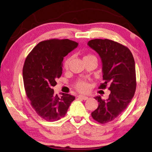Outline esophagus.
<instances>
[{
	"label": "esophagus",
	"mask_w": 152,
	"mask_h": 152,
	"mask_svg": "<svg viewBox=\"0 0 152 152\" xmlns=\"http://www.w3.org/2000/svg\"><path fill=\"white\" fill-rule=\"evenodd\" d=\"M78 97L79 99H81L83 100H87L88 99V97H86L85 96H82V95H79L78 96Z\"/></svg>",
	"instance_id": "1"
}]
</instances>
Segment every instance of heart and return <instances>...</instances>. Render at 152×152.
<instances>
[{
    "label": "heart",
    "mask_w": 152,
    "mask_h": 152,
    "mask_svg": "<svg viewBox=\"0 0 152 152\" xmlns=\"http://www.w3.org/2000/svg\"><path fill=\"white\" fill-rule=\"evenodd\" d=\"M94 56H94L93 55H91V54H88V55L84 56L83 59L91 58V57H94ZM72 56H69L65 60V61L64 62V64H63L64 68L65 69H67L69 68V67L71 64V62H72ZM75 88L77 90L79 91V92H85L88 90V84L85 81H84V80H79V81H77L75 83Z\"/></svg>",
    "instance_id": "b5f03b06"
}]
</instances>
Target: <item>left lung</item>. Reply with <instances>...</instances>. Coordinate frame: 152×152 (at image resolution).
<instances>
[{"mask_svg": "<svg viewBox=\"0 0 152 152\" xmlns=\"http://www.w3.org/2000/svg\"><path fill=\"white\" fill-rule=\"evenodd\" d=\"M99 54L103 63L104 82L99 88L110 90L109 98L96 97L99 103L91 115L100 124H106L120 115L132 100L136 90L135 64L129 48L108 39H94L88 43Z\"/></svg>", "mask_w": 152, "mask_h": 152, "instance_id": "obj_1", "label": "left lung"}]
</instances>
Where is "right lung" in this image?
Returning <instances> with one entry per match:
<instances>
[{"mask_svg": "<svg viewBox=\"0 0 152 152\" xmlns=\"http://www.w3.org/2000/svg\"><path fill=\"white\" fill-rule=\"evenodd\" d=\"M78 43L69 39H50L39 42L26 56L23 68L26 95L36 113L48 122L64 117L75 97L55 95L53 87L62 73L64 57Z\"/></svg>", "mask_w": 152, "mask_h": 152, "instance_id": "add662e5", "label": "right lung"}]
</instances>
